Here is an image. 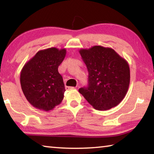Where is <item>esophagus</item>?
<instances>
[{
  "instance_id": "1",
  "label": "esophagus",
  "mask_w": 154,
  "mask_h": 154,
  "mask_svg": "<svg viewBox=\"0 0 154 154\" xmlns=\"http://www.w3.org/2000/svg\"><path fill=\"white\" fill-rule=\"evenodd\" d=\"M74 87H69V86H66V90H71V89H74Z\"/></svg>"
}]
</instances>
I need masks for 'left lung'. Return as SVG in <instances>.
I'll return each mask as SVG.
<instances>
[{
    "instance_id": "obj_1",
    "label": "left lung",
    "mask_w": 154,
    "mask_h": 154,
    "mask_svg": "<svg viewBox=\"0 0 154 154\" xmlns=\"http://www.w3.org/2000/svg\"><path fill=\"white\" fill-rule=\"evenodd\" d=\"M79 54L88 71L87 87L80 94L97 110H109L121 103L130 84V68L126 60L113 49L94 46Z\"/></svg>"
}]
</instances>
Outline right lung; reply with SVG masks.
Segmentation results:
<instances>
[{
    "instance_id": "1",
    "label": "right lung",
    "mask_w": 154,
    "mask_h": 154,
    "mask_svg": "<svg viewBox=\"0 0 154 154\" xmlns=\"http://www.w3.org/2000/svg\"><path fill=\"white\" fill-rule=\"evenodd\" d=\"M66 54L65 49L56 48L38 51L23 67L21 87L34 107L48 111L63 100L66 90L58 69Z\"/></svg>"
}]
</instances>
